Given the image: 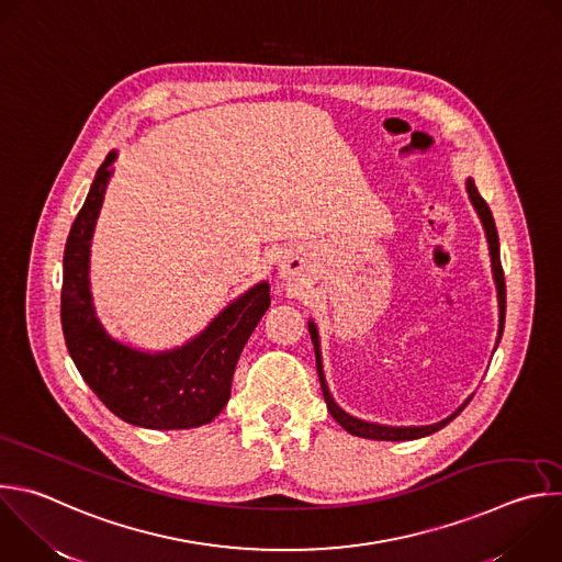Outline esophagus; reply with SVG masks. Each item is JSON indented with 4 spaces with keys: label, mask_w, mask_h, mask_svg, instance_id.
Returning a JSON list of instances; mask_svg holds the SVG:
<instances>
[{
    "label": "esophagus",
    "mask_w": 562,
    "mask_h": 562,
    "mask_svg": "<svg viewBox=\"0 0 562 562\" xmlns=\"http://www.w3.org/2000/svg\"><path fill=\"white\" fill-rule=\"evenodd\" d=\"M302 271H304V260H302L297 254L284 251V254L280 256V260H278V273H280V278H284V280H295Z\"/></svg>",
    "instance_id": "obj_1"
}]
</instances>
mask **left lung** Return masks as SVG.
<instances>
[{
    "mask_svg": "<svg viewBox=\"0 0 562 562\" xmlns=\"http://www.w3.org/2000/svg\"><path fill=\"white\" fill-rule=\"evenodd\" d=\"M468 187V194H470V201L483 223V229H485V238H487V245H490V258H492V276H494V282H496V293H498V339L503 335V324H505V276H503V267H501V254H498V234H496V225H494V218H492V212L487 207V203L481 199L476 184L472 178H468L465 182ZM308 333H311V339H313V346H315V361H317V375H319V386H322V395H324V402H326V408L328 413L333 415V419L350 435L355 437H363V439H378V441H413V439H422V437H428L437 430H441L443 426H448L468 404L470 400L459 408L454 411L448 419L439 422V424H432V426H408V428H395V426H380V424H370V422H361L348 413H344L328 386H326V380H324V370H322V355H319V335H317V328L313 322H308Z\"/></svg>",
    "mask_w": 562,
    "mask_h": 562,
    "instance_id": "obj_1",
    "label": "left lung"
}]
</instances>
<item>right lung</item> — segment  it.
Returning a JSON list of instances; mask_svg holds the SVG:
<instances>
[{
    "mask_svg": "<svg viewBox=\"0 0 562 562\" xmlns=\"http://www.w3.org/2000/svg\"><path fill=\"white\" fill-rule=\"evenodd\" d=\"M110 151L77 214L66 251L61 326L83 382L119 419L151 430H187L210 424L227 406L238 357L271 304L260 282L223 308L210 326L173 350L145 352L125 346L101 326L90 293V240L112 176Z\"/></svg>",
    "mask_w": 562,
    "mask_h": 562,
    "instance_id": "add662e5",
    "label": "right lung"
}]
</instances>
